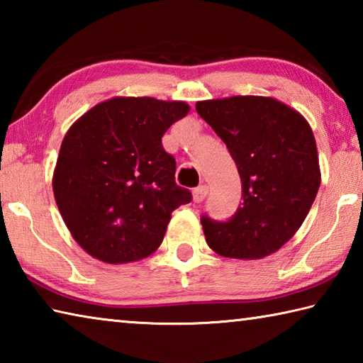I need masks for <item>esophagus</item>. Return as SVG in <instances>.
Masks as SVG:
<instances>
[{"label": "esophagus", "instance_id": "esophagus-1", "mask_svg": "<svg viewBox=\"0 0 363 363\" xmlns=\"http://www.w3.org/2000/svg\"><path fill=\"white\" fill-rule=\"evenodd\" d=\"M208 195V187L206 186H199L194 189V201L195 203H201L205 200V196Z\"/></svg>", "mask_w": 363, "mask_h": 363}]
</instances>
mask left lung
I'll list each match as a JSON object with an SVG mask.
<instances>
[{
	"label": "left lung",
	"mask_w": 363,
	"mask_h": 363,
	"mask_svg": "<svg viewBox=\"0 0 363 363\" xmlns=\"http://www.w3.org/2000/svg\"><path fill=\"white\" fill-rule=\"evenodd\" d=\"M196 112L224 140L242 179L233 216H201L218 255L261 259L290 240L320 187L314 134L303 116L270 97L235 96L196 102Z\"/></svg>",
	"instance_id": "1"
}]
</instances>
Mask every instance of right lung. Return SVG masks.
<instances>
[{
	"label": "right lung",
	"instance_id": "right-lung-1",
	"mask_svg": "<svg viewBox=\"0 0 363 363\" xmlns=\"http://www.w3.org/2000/svg\"><path fill=\"white\" fill-rule=\"evenodd\" d=\"M186 102L115 97L86 112L60 145L52 177L65 225L86 253L108 264L143 259L163 242L171 213L192 201L174 179L163 134Z\"/></svg>",
	"mask_w": 363,
	"mask_h": 363
}]
</instances>
